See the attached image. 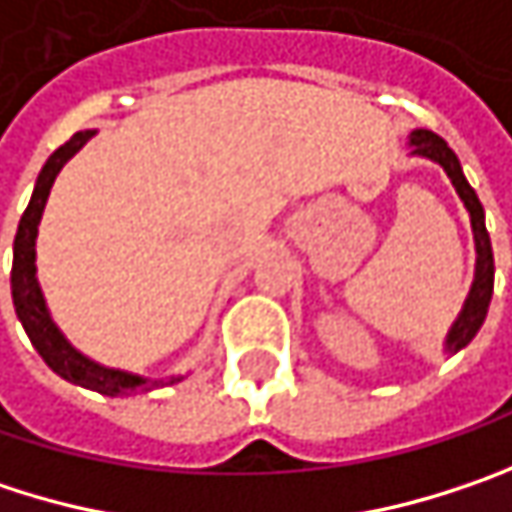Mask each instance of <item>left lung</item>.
Returning <instances> with one entry per match:
<instances>
[{
    "mask_svg": "<svg viewBox=\"0 0 512 512\" xmlns=\"http://www.w3.org/2000/svg\"><path fill=\"white\" fill-rule=\"evenodd\" d=\"M408 148H411V157L431 160V163H437L446 171V177L455 186L457 198L463 201L466 212H469V224H472V238H475V276H472L469 294L463 300V309L457 311L455 323L449 326V332L443 338V352L446 355H455V352H460V349L472 344V338L484 326V317H487V309H490L495 279L493 244H490V233H487V224H484V206L478 201L475 189L469 186V180L463 177V168H460V160L455 157V151L437 133H431V130H414L408 136Z\"/></svg>",
    "mask_w": 512,
    "mask_h": 512,
    "instance_id": "left-lung-1",
    "label": "left lung"
}]
</instances>
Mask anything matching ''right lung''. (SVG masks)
Masks as SVG:
<instances>
[{
	"label": "right lung",
	"mask_w": 512,
	"mask_h": 512,
	"mask_svg": "<svg viewBox=\"0 0 512 512\" xmlns=\"http://www.w3.org/2000/svg\"><path fill=\"white\" fill-rule=\"evenodd\" d=\"M95 136V130H78L66 145H60L55 154L46 160V165L37 174L31 201L25 206L22 218H19L17 238H14V268H11V297H14V309H17L19 323L25 329V335L31 338L34 349L40 352V358L55 370L60 379L95 390L101 396H133V393H145L151 387L160 384H177L186 376H165V379H151V376H139L130 370L119 367H107L101 361H95L90 355H84L78 347L69 344V338L60 332L55 323L49 303L43 297L40 279H37V230H40V218L49 201V192L55 186L60 168L69 163L87 142Z\"/></svg>",
	"instance_id": "obj_1"
}]
</instances>
